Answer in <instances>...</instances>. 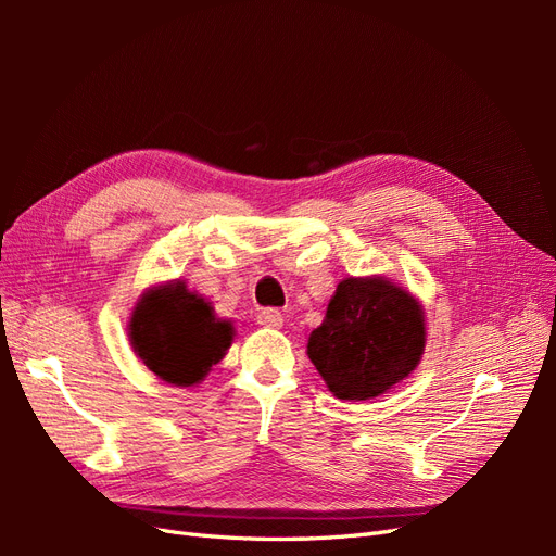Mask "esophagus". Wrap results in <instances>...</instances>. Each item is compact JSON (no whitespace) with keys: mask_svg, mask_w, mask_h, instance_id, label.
<instances>
[{"mask_svg":"<svg viewBox=\"0 0 556 556\" xmlns=\"http://www.w3.org/2000/svg\"><path fill=\"white\" fill-rule=\"evenodd\" d=\"M257 325L262 327H282V313L278 308H264L257 313Z\"/></svg>","mask_w":556,"mask_h":556,"instance_id":"esophagus-1","label":"esophagus"}]
</instances>
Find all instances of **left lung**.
Returning <instances> with one entry per match:
<instances>
[{
    "label": "left lung",
    "instance_id": "1",
    "mask_svg": "<svg viewBox=\"0 0 556 556\" xmlns=\"http://www.w3.org/2000/svg\"><path fill=\"white\" fill-rule=\"evenodd\" d=\"M425 341V315L408 292L384 278H348L311 333L308 357L333 396L366 401L415 371Z\"/></svg>",
    "mask_w": 556,
    "mask_h": 556
}]
</instances>
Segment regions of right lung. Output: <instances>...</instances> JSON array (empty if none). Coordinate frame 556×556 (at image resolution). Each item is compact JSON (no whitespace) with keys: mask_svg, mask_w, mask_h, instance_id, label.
Listing matches in <instances>:
<instances>
[{"mask_svg":"<svg viewBox=\"0 0 556 556\" xmlns=\"http://www.w3.org/2000/svg\"><path fill=\"white\" fill-rule=\"evenodd\" d=\"M129 339L157 378L190 387L225 357L231 323L217 319L204 299L174 282L143 294L131 315Z\"/></svg>","mask_w":556,"mask_h":556,"instance_id":"obj_1","label":"right lung"}]
</instances>
